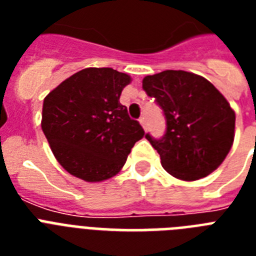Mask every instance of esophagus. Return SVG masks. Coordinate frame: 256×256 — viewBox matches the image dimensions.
Segmentation results:
<instances>
[{"instance_id":"esophagus-1","label":"esophagus","mask_w":256,"mask_h":256,"mask_svg":"<svg viewBox=\"0 0 256 256\" xmlns=\"http://www.w3.org/2000/svg\"><path fill=\"white\" fill-rule=\"evenodd\" d=\"M140 124H142V128L146 130V128H148V124H146V118H144V116H140Z\"/></svg>"}]
</instances>
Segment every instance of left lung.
<instances>
[{
	"mask_svg": "<svg viewBox=\"0 0 256 256\" xmlns=\"http://www.w3.org/2000/svg\"><path fill=\"white\" fill-rule=\"evenodd\" d=\"M142 88L162 108L166 132L146 138L168 174L195 180L222 164L234 140L235 112L206 78L183 70L148 76Z\"/></svg>",
	"mask_w": 256,
	"mask_h": 256,
	"instance_id": "obj_1",
	"label": "left lung"
}]
</instances>
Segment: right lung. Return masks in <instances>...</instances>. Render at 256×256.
Masks as SVG:
<instances>
[{"label": "right lung", "instance_id": "obj_1", "mask_svg": "<svg viewBox=\"0 0 256 256\" xmlns=\"http://www.w3.org/2000/svg\"><path fill=\"white\" fill-rule=\"evenodd\" d=\"M128 82V74L112 68H88L44 100L42 132L68 172L100 182L124 168L132 146L144 136L120 102Z\"/></svg>", "mask_w": 256, "mask_h": 256}]
</instances>
